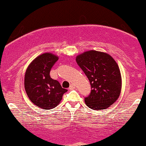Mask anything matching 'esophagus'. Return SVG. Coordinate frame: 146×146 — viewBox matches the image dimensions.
Here are the masks:
<instances>
[{
    "mask_svg": "<svg viewBox=\"0 0 146 146\" xmlns=\"http://www.w3.org/2000/svg\"><path fill=\"white\" fill-rule=\"evenodd\" d=\"M75 88V86H73V85H70V87H69V90H73V89Z\"/></svg>",
    "mask_w": 146,
    "mask_h": 146,
    "instance_id": "obj_1",
    "label": "esophagus"
}]
</instances>
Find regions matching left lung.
<instances>
[{"instance_id": "obj_1", "label": "left lung", "mask_w": 146, "mask_h": 146, "mask_svg": "<svg viewBox=\"0 0 146 146\" xmlns=\"http://www.w3.org/2000/svg\"><path fill=\"white\" fill-rule=\"evenodd\" d=\"M76 62L91 86L90 93L85 98L86 106L96 111L113 104L122 86L121 72L115 60L108 53L89 50L78 55Z\"/></svg>"}]
</instances>
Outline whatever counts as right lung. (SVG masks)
<instances>
[{
    "instance_id": "add662e5",
    "label": "right lung",
    "mask_w": 146,
    "mask_h": 146,
    "mask_svg": "<svg viewBox=\"0 0 146 146\" xmlns=\"http://www.w3.org/2000/svg\"><path fill=\"white\" fill-rule=\"evenodd\" d=\"M58 60V57L52 53H43L35 58L25 71V91L31 101L40 108H54L67 91L50 76V70Z\"/></svg>"
}]
</instances>
